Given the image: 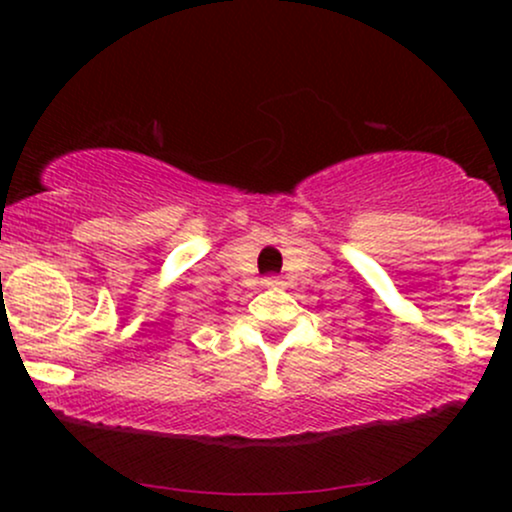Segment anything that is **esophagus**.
<instances>
[{"instance_id":"1","label":"esophagus","mask_w":512,"mask_h":512,"mask_svg":"<svg viewBox=\"0 0 512 512\" xmlns=\"http://www.w3.org/2000/svg\"><path fill=\"white\" fill-rule=\"evenodd\" d=\"M264 286H267V289H279L281 286L279 276H267V279H264Z\"/></svg>"}]
</instances>
